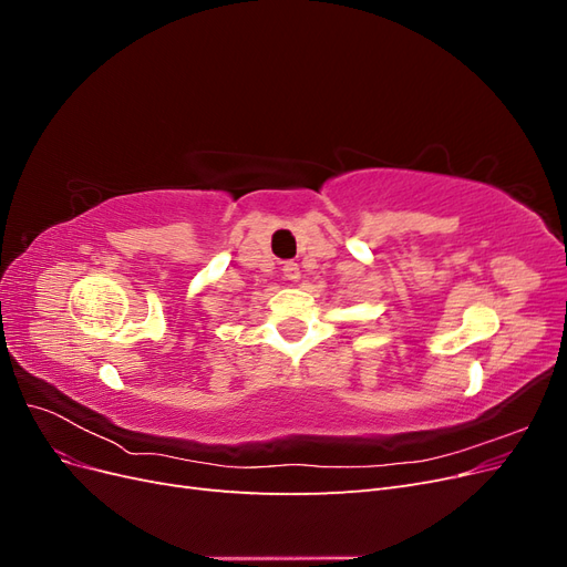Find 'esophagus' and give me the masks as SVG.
<instances>
[{"label": "esophagus", "mask_w": 567, "mask_h": 567, "mask_svg": "<svg viewBox=\"0 0 567 567\" xmlns=\"http://www.w3.org/2000/svg\"><path fill=\"white\" fill-rule=\"evenodd\" d=\"M284 279L288 281H298L300 279V267L296 262H284Z\"/></svg>", "instance_id": "34e87169"}]
</instances>
